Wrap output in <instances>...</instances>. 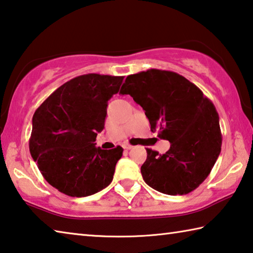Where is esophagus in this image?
Segmentation results:
<instances>
[{"label": "esophagus", "mask_w": 253, "mask_h": 253, "mask_svg": "<svg viewBox=\"0 0 253 253\" xmlns=\"http://www.w3.org/2000/svg\"><path fill=\"white\" fill-rule=\"evenodd\" d=\"M123 147H124V149H131L132 148V146L129 144H124Z\"/></svg>", "instance_id": "obj_1"}]
</instances>
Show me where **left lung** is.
Segmentation results:
<instances>
[{
	"label": "left lung",
	"instance_id": "1",
	"mask_svg": "<svg viewBox=\"0 0 253 253\" xmlns=\"http://www.w3.org/2000/svg\"><path fill=\"white\" fill-rule=\"evenodd\" d=\"M143 107L151 130L169 140L165 154L146 148L140 168L147 185L161 193L184 195L211 173L221 152L219 115L201 89L173 71L149 69L128 76L121 89Z\"/></svg>",
	"mask_w": 253,
	"mask_h": 253
}]
</instances>
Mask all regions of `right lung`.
<instances>
[{
  "instance_id": "right-lung-1",
  "label": "right lung",
  "mask_w": 253,
  "mask_h": 253,
  "mask_svg": "<svg viewBox=\"0 0 253 253\" xmlns=\"http://www.w3.org/2000/svg\"><path fill=\"white\" fill-rule=\"evenodd\" d=\"M124 77L88 74L67 81L36 110L30 153L42 176L72 198L92 195L109 185L124 149L96 147L108 100Z\"/></svg>"
}]
</instances>
